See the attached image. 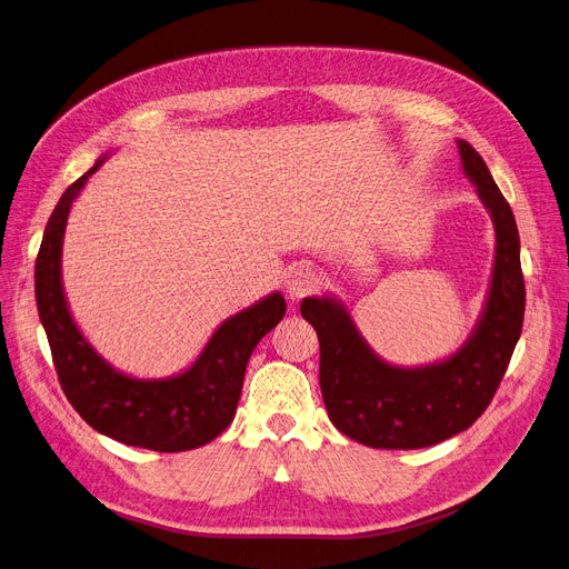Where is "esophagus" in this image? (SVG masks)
Segmentation results:
<instances>
[{"mask_svg":"<svg viewBox=\"0 0 569 569\" xmlns=\"http://www.w3.org/2000/svg\"><path fill=\"white\" fill-rule=\"evenodd\" d=\"M318 286H320V274H318L313 268L301 266V268H297V270L290 274V279H288V297H290L292 301H299V299L306 297L308 292H313Z\"/></svg>","mask_w":569,"mask_h":569,"instance_id":"34e87169","label":"esophagus"}]
</instances>
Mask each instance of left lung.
Here are the masks:
<instances>
[{
    "instance_id": "8db88e82",
    "label": "left lung",
    "mask_w": 569,
    "mask_h": 569,
    "mask_svg": "<svg viewBox=\"0 0 569 569\" xmlns=\"http://www.w3.org/2000/svg\"><path fill=\"white\" fill-rule=\"evenodd\" d=\"M462 174L495 227V261L481 316L453 353L401 368L383 360L333 295L301 301L320 338V388L329 420L375 449H422L470 429L497 392L525 322V277L515 216L479 151L456 140Z\"/></svg>"
}]
</instances>
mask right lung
I'll return each instance as SVG.
<instances>
[{
  "mask_svg": "<svg viewBox=\"0 0 569 569\" xmlns=\"http://www.w3.org/2000/svg\"><path fill=\"white\" fill-rule=\"evenodd\" d=\"M109 159L99 157L59 199L36 258V303L54 356L61 388L99 433L151 451H188L218 438L233 420L249 356L286 316L281 292H270L227 318L194 363L163 379H138L113 368L72 318L63 288L68 216L88 179Z\"/></svg>",
  "mask_w": 569,
  "mask_h": 569,
  "instance_id": "right-lung-1",
  "label": "right lung"
}]
</instances>
